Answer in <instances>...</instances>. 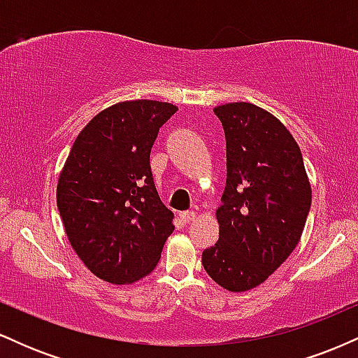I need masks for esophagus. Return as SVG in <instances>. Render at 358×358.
Instances as JSON below:
<instances>
[{
  "label": "esophagus",
  "mask_w": 358,
  "mask_h": 358,
  "mask_svg": "<svg viewBox=\"0 0 358 358\" xmlns=\"http://www.w3.org/2000/svg\"><path fill=\"white\" fill-rule=\"evenodd\" d=\"M195 217H196L195 212H183V213H180V222L187 225V224H190V222L195 220Z\"/></svg>",
  "instance_id": "1"
}]
</instances>
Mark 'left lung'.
<instances>
[{
	"label": "left lung",
	"mask_w": 358,
	"mask_h": 358,
	"mask_svg": "<svg viewBox=\"0 0 358 358\" xmlns=\"http://www.w3.org/2000/svg\"><path fill=\"white\" fill-rule=\"evenodd\" d=\"M227 143V182L215 217L219 241L202 252L217 285L232 293L264 282L301 239L311 185L298 143L250 102L213 109Z\"/></svg>",
	"instance_id": "obj_1"
}]
</instances>
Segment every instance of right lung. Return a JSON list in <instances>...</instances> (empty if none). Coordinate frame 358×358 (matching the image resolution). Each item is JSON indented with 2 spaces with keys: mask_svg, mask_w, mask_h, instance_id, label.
<instances>
[{
  "mask_svg": "<svg viewBox=\"0 0 358 358\" xmlns=\"http://www.w3.org/2000/svg\"><path fill=\"white\" fill-rule=\"evenodd\" d=\"M178 108L124 101L101 110L73 141L57 183L69 242L87 269L110 285L148 276L175 231L156 192L150 153Z\"/></svg>",
  "mask_w": 358,
  "mask_h": 358,
  "instance_id": "add662e5",
  "label": "right lung"
}]
</instances>
